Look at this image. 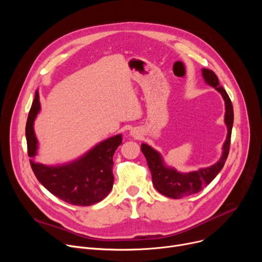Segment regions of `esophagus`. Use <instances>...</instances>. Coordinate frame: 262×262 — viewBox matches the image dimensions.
<instances>
[{"instance_id":"1","label":"esophagus","mask_w":262,"mask_h":262,"mask_svg":"<svg viewBox=\"0 0 262 262\" xmlns=\"http://www.w3.org/2000/svg\"><path fill=\"white\" fill-rule=\"evenodd\" d=\"M130 134H132V135H133V136H134V137H136V136H137V134H136V133H135V132H132V133H130Z\"/></svg>"}]
</instances>
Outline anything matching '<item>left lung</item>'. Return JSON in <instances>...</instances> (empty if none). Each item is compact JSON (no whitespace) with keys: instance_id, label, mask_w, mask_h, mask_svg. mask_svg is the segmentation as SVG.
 <instances>
[{"instance_id":"1","label":"left lung","mask_w":262,"mask_h":262,"mask_svg":"<svg viewBox=\"0 0 262 262\" xmlns=\"http://www.w3.org/2000/svg\"><path fill=\"white\" fill-rule=\"evenodd\" d=\"M205 81L221 93L225 102V124L227 126V137L223 144V153L217 162L211 167L199 169L198 171L181 173L175 169L167 167L161 155L146 143L141 144V150L146 158L147 166L152 173V180L159 193L171 199H182L191 194H195L207 186L219 172L224 167L229 153L230 137L233 124V108L231 101L225 89L220 85L217 76L208 69H202Z\"/></svg>"}]
</instances>
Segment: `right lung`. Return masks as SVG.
I'll list each match as a JSON object with an SVG mask.
<instances>
[{"label":"right lung","mask_w":262,"mask_h":262,"mask_svg":"<svg viewBox=\"0 0 262 262\" xmlns=\"http://www.w3.org/2000/svg\"><path fill=\"white\" fill-rule=\"evenodd\" d=\"M40 112L39 92L27 118L25 136L30 162L37 180L52 194L75 206H90L105 199L113 189V157L122 143V135H117L93 146L78 159L60 166H46L35 161L38 140L34 132V121Z\"/></svg>","instance_id":"add662e5"}]
</instances>
